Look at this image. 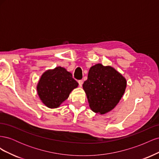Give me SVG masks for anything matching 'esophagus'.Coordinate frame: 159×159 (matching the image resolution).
Returning <instances> with one entry per match:
<instances>
[{
  "instance_id": "34e87169",
  "label": "esophagus",
  "mask_w": 159,
  "mask_h": 159,
  "mask_svg": "<svg viewBox=\"0 0 159 159\" xmlns=\"http://www.w3.org/2000/svg\"><path fill=\"white\" fill-rule=\"evenodd\" d=\"M78 83H79V85L80 86V87H81V86H82L83 83H84V81H83V80H79Z\"/></svg>"
}]
</instances>
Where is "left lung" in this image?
<instances>
[{"instance_id": "left-lung-1", "label": "left lung", "mask_w": 159, "mask_h": 159, "mask_svg": "<svg viewBox=\"0 0 159 159\" xmlns=\"http://www.w3.org/2000/svg\"><path fill=\"white\" fill-rule=\"evenodd\" d=\"M127 86L126 79L113 67L102 64L91 66L83 84L90 109L104 115L119 103Z\"/></svg>"}]
</instances>
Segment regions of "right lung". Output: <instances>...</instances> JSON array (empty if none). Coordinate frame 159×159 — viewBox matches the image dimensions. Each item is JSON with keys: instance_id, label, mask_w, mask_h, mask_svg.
Segmentation results:
<instances>
[{"instance_id": "add662e5", "label": "right lung", "mask_w": 159, "mask_h": 159, "mask_svg": "<svg viewBox=\"0 0 159 159\" xmlns=\"http://www.w3.org/2000/svg\"><path fill=\"white\" fill-rule=\"evenodd\" d=\"M78 86V83L70 72L58 66L46 71L41 75L36 89L42 102L46 107L54 109L59 107Z\"/></svg>"}]
</instances>
